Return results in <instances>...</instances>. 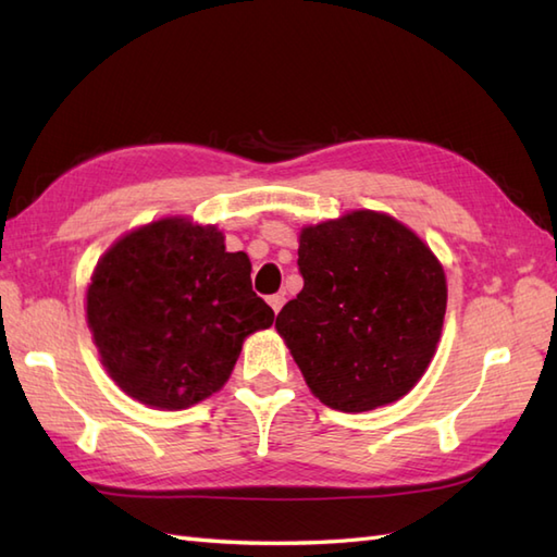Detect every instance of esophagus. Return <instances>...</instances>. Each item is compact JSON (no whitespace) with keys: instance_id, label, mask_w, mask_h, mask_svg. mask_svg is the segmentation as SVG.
Wrapping results in <instances>:
<instances>
[{"instance_id":"esophagus-1","label":"esophagus","mask_w":557,"mask_h":557,"mask_svg":"<svg viewBox=\"0 0 557 557\" xmlns=\"http://www.w3.org/2000/svg\"><path fill=\"white\" fill-rule=\"evenodd\" d=\"M268 304L272 306V311L280 313L282 306H285V294H272V297H268Z\"/></svg>"}]
</instances>
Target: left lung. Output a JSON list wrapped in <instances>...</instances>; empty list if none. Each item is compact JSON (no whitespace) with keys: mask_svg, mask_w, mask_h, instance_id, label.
Here are the masks:
<instances>
[{"mask_svg":"<svg viewBox=\"0 0 557 557\" xmlns=\"http://www.w3.org/2000/svg\"><path fill=\"white\" fill-rule=\"evenodd\" d=\"M304 289L277 315L323 405L369 411L417 385L441 339L445 272L395 218L357 210L299 236Z\"/></svg>","mask_w":557,"mask_h":557,"instance_id":"8db88e82","label":"left lung"}]
</instances>
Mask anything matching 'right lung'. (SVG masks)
I'll use <instances>...</instances> for the list:
<instances>
[{"instance_id":"right-lung-1","label":"right lung","mask_w":557,"mask_h":557,"mask_svg":"<svg viewBox=\"0 0 557 557\" xmlns=\"http://www.w3.org/2000/svg\"><path fill=\"white\" fill-rule=\"evenodd\" d=\"M275 321L251 287V260L224 251L215 227L152 222L102 256L88 325L104 369L128 397L186 409L227 383L256 330Z\"/></svg>"}]
</instances>
